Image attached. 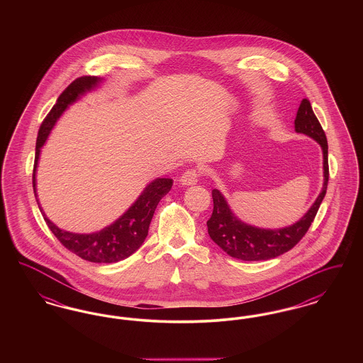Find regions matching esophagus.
I'll list each match as a JSON object with an SVG mask.
<instances>
[{"instance_id":"esophagus-1","label":"esophagus","mask_w":363,"mask_h":363,"mask_svg":"<svg viewBox=\"0 0 363 363\" xmlns=\"http://www.w3.org/2000/svg\"><path fill=\"white\" fill-rule=\"evenodd\" d=\"M199 178H200V170H197V169H189V170H186L185 173L182 174V177H181L179 181H181L182 185L190 186V185H196L197 181H199Z\"/></svg>"}]
</instances>
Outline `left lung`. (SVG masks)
<instances>
[{
	"mask_svg": "<svg viewBox=\"0 0 363 363\" xmlns=\"http://www.w3.org/2000/svg\"><path fill=\"white\" fill-rule=\"evenodd\" d=\"M295 130L314 138L323 148L324 154V185L320 196L314 201L311 209L301 218L299 222L290 227L265 230L253 225H246L237 219L225 197L218 189L212 190L213 211L208 219V234L218 246H220L225 253L234 259L243 261H259V259H275L277 256L291 250L294 246L301 241L308 233L317 211L321 206L327 186H328V141L325 132L317 120L311 104L308 99H303L296 117H295Z\"/></svg>",
	"mask_w": 363,
	"mask_h": 363,
	"instance_id": "8db88e82",
	"label": "left lung"
}]
</instances>
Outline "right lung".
<instances>
[{
	"mask_svg": "<svg viewBox=\"0 0 363 363\" xmlns=\"http://www.w3.org/2000/svg\"><path fill=\"white\" fill-rule=\"evenodd\" d=\"M98 82L99 79L94 76H83L72 82L69 86L64 89V92L58 96L57 104L52 106L50 113L42 122L38 132L36 148H35L34 173H33L35 197H36L35 172H36L40 147L45 144L54 123L65 111V108L73 104L80 95L92 89L98 84ZM172 186H173V179L157 178L144 189L141 196L136 200V203L129 208L118 220H116L113 225L106 227L104 230L92 234H73L69 231H64L57 225H52L43 213L42 208L39 207V209L45 218V222L48 223L52 234L55 235V238L72 253L91 262H117L129 257L143 245V242L148 235V228L152 220V216L155 213L156 206L160 201V199L170 191Z\"/></svg>",
	"mask_w": 363,
	"mask_h": 363,
	"instance_id": "obj_1",
	"label": "right lung"
}]
</instances>
